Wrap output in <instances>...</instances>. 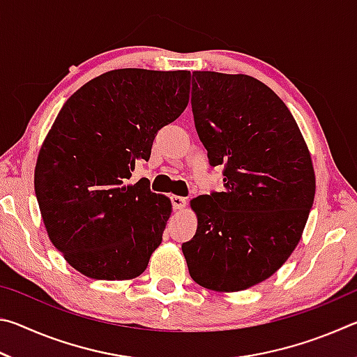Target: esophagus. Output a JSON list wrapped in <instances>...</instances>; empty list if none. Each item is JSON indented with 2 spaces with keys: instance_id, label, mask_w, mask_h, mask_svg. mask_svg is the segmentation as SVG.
Masks as SVG:
<instances>
[{
  "instance_id": "obj_1",
  "label": "esophagus",
  "mask_w": 357,
  "mask_h": 357,
  "mask_svg": "<svg viewBox=\"0 0 357 357\" xmlns=\"http://www.w3.org/2000/svg\"><path fill=\"white\" fill-rule=\"evenodd\" d=\"M170 200H172L173 208H174V209H178V211L184 209V208L187 206V200H185L184 197H179V195H172V197H170Z\"/></svg>"
}]
</instances>
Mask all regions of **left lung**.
<instances>
[{"label": "left lung", "instance_id": "obj_1", "mask_svg": "<svg viewBox=\"0 0 357 357\" xmlns=\"http://www.w3.org/2000/svg\"><path fill=\"white\" fill-rule=\"evenodd\" d=\"M190 102L225 189L190 202L198 227L183 253L198 285L241 291L269 279L301 241L315 198L312 157L288 107L257 78L195 70Z\"/></svg>", "mask_w": 357, "mask_h": 357}]
</instances>
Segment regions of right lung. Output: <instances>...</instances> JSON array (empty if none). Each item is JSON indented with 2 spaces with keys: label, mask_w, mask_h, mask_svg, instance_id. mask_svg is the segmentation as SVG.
Here are the masks:
<instances>
[{
  "label": "right lung",
  "mask_w": 357,
  "mask_h": 357,
  "mask_svg": "<svg viewBox=\"0 0 357 357\" xmlns=\"http://www.w3.org/2000/svg\"><path fill=\"white\" fill-rule=\"evenodd\" d=\"M189 70L118 69L75 91L38 155L34 190L52 244L83 275L129 280L162 243L170 198L132 172L189 104Z\"/></svg>",
  "instance_id": "right-lung-1"
}]
</instances>
